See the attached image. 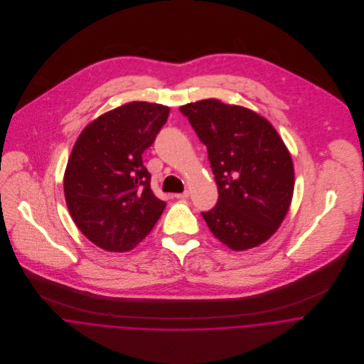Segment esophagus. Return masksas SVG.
Instances as JSON below:
<instances>
[{
	"label": "esophagus",
	"mask_w": 364,
	"mask_h": 364,
	"mask_svg": "<svg viewBox=\"0 0 364 364\" xmlns=\"http://www.w3.org/2000/svg\"><path fill=\"white\" fill-rule=\"evenodd\" d=\"M173 198H175V199H188V198H189V192L185 191L183 193H175Z\"/></svg>",
	"instance_id": "1"
}]
</instances>
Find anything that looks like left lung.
<instances>
[{
    "label": "left lung",
    "mask_w": 364,
    "mask_h": 364,
    "mask_svg": "<svg viewBox=\"0 0 364 364\" xmlns=\"http://www.w3.org/2000/svg\"><path fill=\"white\" fill-rule=\"evenodd\" d=\"M200 141L218 186L215 206L202 215L224 245L244 251L267 241L282 224L294 191L290 153L258 113L218 100L181 106Z\"/></svg>",
    "instance_id": "left-lung-1"
}]
</instances>
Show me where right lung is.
I'll return each instance as SVG.
<instances>
[{
  "label": "right lung",
  "instance_id": "right-lung-1",
  "mask_svg": "<svg viewBox=\"0 0 364 364\" xmlns=\"http://www.w3.org/2000/svg\"><path fill=\"white\" fill-rule=\"evenodd\" d=\"M168 114L164 105H123L90 123L74 144L64 173L67 208L80 231L102 250H133L166 206L151 191L143 153Z\"/></svg>",
  "mask_w": 364,
  "mask_h": 364
}]
</instances>
